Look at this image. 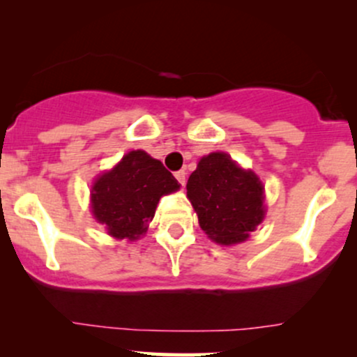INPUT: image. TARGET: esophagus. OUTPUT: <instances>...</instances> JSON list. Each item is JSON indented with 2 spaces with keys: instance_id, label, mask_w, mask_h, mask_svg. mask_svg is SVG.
I'll list each match as a JSON object with an SVG mask.
<instances>
[{
  "instance_id": "1",
  "label": "esophagus",
  "mask_w": 357,
  "mask_h": 357,
  "mask_svg": "<svg viewBox=\"0 0 357 357\" xmlns=\"http://www.w3.org/2000/svg\"><path fill=\"white\" fill-rule=\"evenodd\" d=\"M174 178L178 179V183L181 184V186H184V183H186V173H184L183 169H181V171H176V173H174Z\"/></svg>"
}]
</instances>
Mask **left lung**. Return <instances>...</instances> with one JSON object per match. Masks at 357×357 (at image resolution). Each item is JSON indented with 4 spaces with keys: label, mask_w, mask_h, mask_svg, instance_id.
Returning <instances> with one entry per match:
<instances>
[{
    "label": "left lung",
    "mask_w": 357,
    "mask_h": 357,
    "mask_svg": "<svg viewBox=\"0 0 357 357\" xmlns=\"http://www.w3.org/2000/svg\"><path fill=\"white\" fill-rule=\"evenodd\" d=\"M186 190L202 230L220 245L245 241L265 218L264 184L225 153L199 159Z\"/></svg>",
    "instance_id": "8db88e82"
}]
</instances>
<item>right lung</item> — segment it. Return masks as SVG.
Masks as SVG:
<instances>
[{"label": "right lung", "instance_id": "obj_1", "mask_svg": "<svg viewBox=\"0 0 357 357\" xmlns=\"http://www.w3.org/2000/svg\"><path fill=\"white\" fill-rule=\"evenodd\" d=\"M178 190L179 183L161 161L141 149L130 151L93 183L92 215L110 236L134 241L147 231L161 196Z\"/></svg>", "mask_w": 357, "mask_h": 357}]
</instances>
